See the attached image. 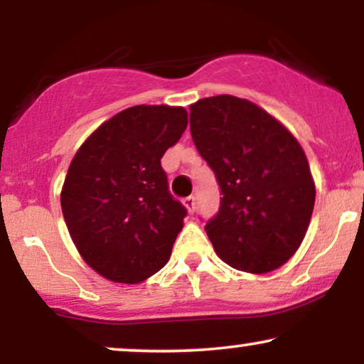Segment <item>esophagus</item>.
I'll list each match as a JSON object with an SVG mask.
<instances>
[{"mask_svg": "<svg viewBox=\"0 0 364 364\" xmlns=\"http://www.w3.org/2000/svg\"><path fill=\"white\" fill-rule=\"evenodd\" d=\"M183 205H186L188 213H193V210H196V197H193V196L187 197L186 200H183Z\"/></svg>", "mask_w": 364, "mask_h": 364, "instance_id": "obj_1", "label": "esophagus"}]
</instances>
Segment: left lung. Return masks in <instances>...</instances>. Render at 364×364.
<instances>
[{
	"label": "left lung",
	"instance_id": "8db88e82",
	"mask_svg": "<svg viewBox=\"0 0 364 364\" xmlns=\"http://www.w3.org/2000/svg\"><path fill=\"white\" fill-rule=\"evenodd\" d=\"M191 132L223 193L205 225L217 255L253 275L285 265L306 235L316 196L300 142L265 109L228 94L191 104Z\"/></svg>",
	"mask_w": 364,
	"mask_h": 364
}]
</instances>
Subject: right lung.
Returning a JSON list of instances; mask_svg holds the SVG:
<instances>
[{
    "label": "right lung",
    "mask_w": 364,
    "mask_h": 364,
    "mask_svg": "<svg viewBox=\"0 0 364 364\" xmlns=\"http://www.w3.org/2000/svg\"><path fill=\"white\" fill-rule=\"evenodd\" d=\"M187 122L181 106H132L74 154L61 191L64 222L82 260L106 280L136 285L171 258L187 212L168 193L161 159Z\"/></svg>",
    "instance_id": "1"
}]
</instances>
